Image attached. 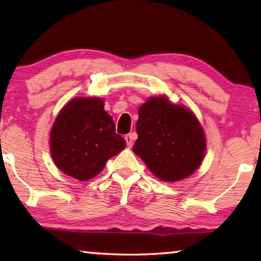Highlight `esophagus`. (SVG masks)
<instances>
[{
    "label": "esophagus",
    "mask_w": 261,
    "mask_h": 261,
    "mask_svg": "<svg viewBox=\"0 0 261 261\" xmlns=\"http://www.w3.org/2000/svg\"><path fill=\"white\" fill-rule=\"evenodd\" d=\"M135 138H137V134H135V133L127 134L126 137H124V140H126L127 145L129 146V147H132V146H133V141L135 140Z\"/></svg>",
    "instance_id": "34e87169"
}]
</instances>
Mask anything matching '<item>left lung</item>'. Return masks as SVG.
<instances>
[{"label": "left lung", "instance_id": "obj_1", "mask_svg": "<svg viewBox=\"0 0 261 261\" xmlns=\"http://www.w3.org/2000/svg\"><path fill=\"white\" fill-rule=\"evenodd\" d=\"M137 133L134 153L164 181L189 177L204 158L205 135L194 113L163 96L139 108Z\"/></svg>", "mask_w": 261, "mask_h": 261}]
</instances>
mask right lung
Returning <instances> with one entry per match:
<instances>
[{
	"label": "right lung",
	"instance_id": "obj_1",
	"mask_svg": "<svg viewBox=\"0 0 261 261\" xmlns=\"http://www.w3.org/2000/svg\"><path fill=\"white\" fill-rule=\"evenodd\" d=\"M103 107L101 98L76 97L60 110L52 126L49 146L53 162L78 180L97 176L108 159L126 147Z\"/></svg>",
	"mask_w": 261,
	"mask_h": 261
}]
</instances>
